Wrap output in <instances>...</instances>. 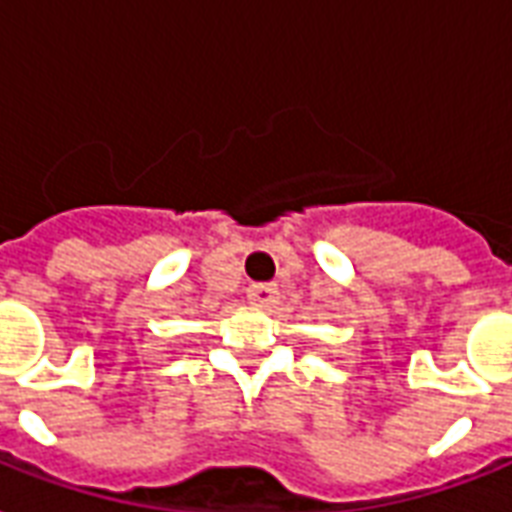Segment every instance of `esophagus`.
Wrapping results in <instances>:
<instances>
[{
	"label": "esophagus",
	"instance_id": "34e87169",
	"mask_svg": "<svg viewBox=\"0 0 512 512\" xmlns=\"http://www.w3.org/2000/svg\"><path fill=\"white\" fill-rule=\"evenodd\" d=\"M249 301L255 306L268 309V306L276 301V285H268V282H263V285H252L249 287Z\"/></svg>",
	"mask_w": 512,
	"mask_h": 512
}]
</instances>
